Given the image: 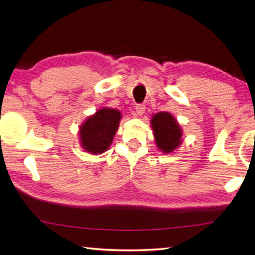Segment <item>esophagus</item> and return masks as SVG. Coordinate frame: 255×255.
<instances>
[{
	"label": "esophagus",
	"instance_id": "34e87169",
	"mask_svg": "<svg viewBox=\"0 0 255 255\" xmlns=\"http://www.w3.org/2000/svg\"><path fill=\"white\" fill-rule=\"evenodd\" d=\"M144 112H145V105L144 104H137L135 106V113L139 116L143 115Z\"/></svg>",
	"mask_w": 255,
	"mask_h": 255
}]
</instances>
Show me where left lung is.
Here are the masks:
<instances>
[{"mask_svg": "<svg viewBox=\"0 0 255 255\" xmlns=\"http://www.w3.org/2000/svg\"><path fill=\"white\" fill-rule=\"evenodd\" d=\"M154 141L163 153H170L181 144L182 130L177 120L168 112H160L151 119Z\"/></svg>", "mask_w": 255, "mask_h": 255, "instance_id": "obj_1", "label": "left lung"}]
</instances>
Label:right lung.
Returning <instances> with one entry per match:
<instances>
[{"label":"right lung","instance_id":"add662e5","mask_svg":"<svg viewBox=\"0 0 255 255\" xmlns=\"http://www.w3.org/2000/svg\"><path fill=\"white\" fill-rule=\"evenodd\" d=\"M121 112L103 107L79 127L82 148L92 154L103 153L110 148L121 121Z\"/></svg>","mask_w":255,"mask_h":255}]
</instances>
